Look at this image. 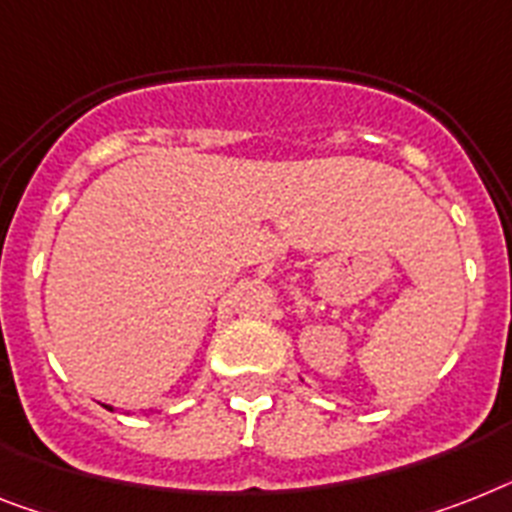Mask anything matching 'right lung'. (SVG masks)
<instances>
[{
	"label": "right lung",
	"instance_id": "1",
	"mask_svg": "<svg viewBox=\"0 0 512 512\" xmlns=\"http://www.w3.org/2000/svg\"><path fill=\"white\" fill-rule=\"evenodd\" d=\"M104 408H109V411H112V405H104Z\"/></svg>",
	"mask_w": 512,
	"mask_h": 512
}]
</instances>
